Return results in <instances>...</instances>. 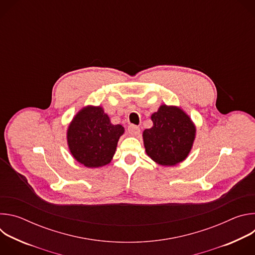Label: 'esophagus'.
<instances>
[{"mask_svg":"<svg viewBox=\"0 0 255 255\" xmlns=\"http://www.w3.org/2000/svg\"><path fill=\"white\" fill-rule=\"evenodd\" d=\"M128 132L132 136H137L140 133V128L138 126H136V125H130L128 127Z\"/></svg>","mask_w":255,"mask_h":255,"instance_id":"esophagus-1","label":"esophagus"}]
</instances>
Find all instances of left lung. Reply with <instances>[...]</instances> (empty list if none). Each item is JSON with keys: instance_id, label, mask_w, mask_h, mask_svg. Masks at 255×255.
Listing matches in <instances>:
<instances>
[{"instance_id": "8db88e82", "label": "left lung", "mask_w": 255, "mask_h": 255, "mask_svg": "<svg viewBox=\"0 0 255 255\" xmlns=\"http://www.w3.org/2000/svg\"><path fill=\"white\" fill-rule=\"evenodd\" d=\"M153 126L143 131L147 155L161 165H174L187 158L196 137V126L180 108L161 105L151 115Z\"/></svg>"}]
</instances>
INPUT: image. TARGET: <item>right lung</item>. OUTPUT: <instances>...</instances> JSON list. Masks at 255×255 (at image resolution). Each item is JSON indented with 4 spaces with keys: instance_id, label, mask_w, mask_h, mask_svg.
<instances>
[{
    "instance_id": "right-lung-1",
    "label": "right lung",
    "mask_w": 255,
    "mask_h": 255,
    "mask_svg": "<svg viewBox=\"0 0 255 255\" xmlns=\"http://www.w3.org/2000/svg\"><path fill=\"white\" fill-rule=\"evenodd\" d=\"M122 125H113L98 106H87L74 117L67 129V144L77 161L87 167H100L112 160Z\"/></svg>"
}]
</instances>
